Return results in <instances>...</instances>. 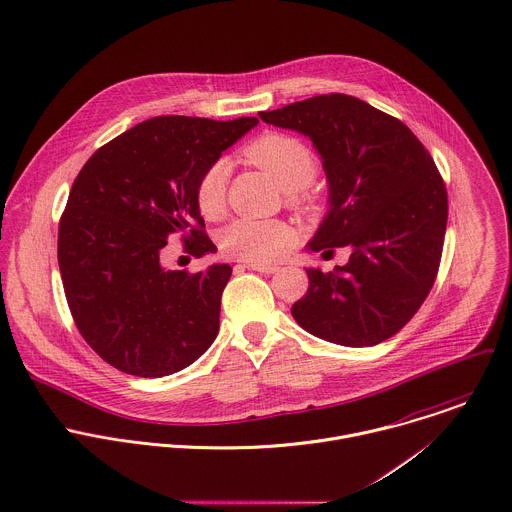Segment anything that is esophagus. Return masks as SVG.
<instances>
[{"instance_id":"1","label":"esophagus","mask_w":512,"mask_h":512,"mask_svg":"<svg viewBox=\"0 0 512 512\" xmlns=\"http://www.w3.org/2000/svg\"><path fill=\"white\" fill-rule=\"evenodd\" d=\"M247 267L253 269V271H259V273H267V275L279 271L277 265H263V263H247Z\"/></svg>"}]
</instances>
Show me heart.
Here are the masks:
<instances>
[{
  "instance_id": "b5f03b06",
  "label": "heart",
  "mask_w": 512,
  "mask_h": 512,
  "mask_svg": "<svg viewBox=\"0 0 512 512\" xmlns=\"http://www.w3.org/2000/svg\"><path fill=\"white\" fill-rule=\"evenodd\" d=\"M243 152L287 190L289 204L312 202L310 182L318 172V160L305 140L283 132H265L251 140ZM227 182L229 164L223 158L205 168L196 186V202L205 217H215L223 211ZM293 237V227L283 219L239 217L223 229L221 249L233 259L271 263L291 247Z\"/></svg>"
}]
</instances>
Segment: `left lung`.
<instances>
[{
    "instance_id": "left-lung-1",
    "label": "left lung",
    "mask_w": 512,
    "mask_h": 512,
    "mask_svg": "<svg viewBox=\"0 0 512 512\" xmlns=\"http://www.w3.org/2000/svg\"><path fill=\"white\" fill-rule=\"evenodd\" d=\"M259 116L303 132L322 158L330 209L308 247L352 251L330 273L307 269L295 320L342 346L388 340L423 305L441 263L447 190L431 154L402 120L350 95H318Z\"/></svg>"
}]
</instances>
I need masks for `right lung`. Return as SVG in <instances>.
I'll return each mask as SVG.
<instances>
[{"instance_id": "right-lung-1", "label": "right lung", "mask_w": 512, "mask_h": 512, "mask_svg": "<svg viewBox=\"0 0 512 512\" xmlns=\"http://www.w3.org/2000/svg\"><path fill=\"white\" fill-rule=\"evenodd\" d=\"M259 120L156 116L101 146L73 182L57 259L73 320L116 370L162 378L196 362L219 330L229 265L166 271L168 237L215 251L196 186L205 168Z\"/></svg>"}]
</instances>
